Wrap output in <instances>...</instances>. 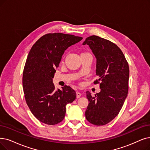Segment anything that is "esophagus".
I'll return each mask as SVG.
<instances>
[{
    "mask_svg": "<svg viewBox=\"0 0 150 150\" xmlns=\"http://www.w3.org/2000/svg\"><path fill=\"white\" fill-rule=\"evenodd\" d=\"M81 96V93H80L79 92H76V97H77V98H79Z\"/></svg>",
    "mask_w": 150,
    "mask_h": 150,
    "instance_id": "1",
    "label": "esophagus"
}]
</instances>
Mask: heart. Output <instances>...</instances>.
<instances>
[{
	"instance_id": "heart-1",
	"label": "heart",
	"mask_w": 150,
	"mask_h": 150,
	"mask_svg": "<svg viewBox=\"0 0 150 150\" xmlns=\"http://www.w3.org/2000/svg\"><path fill=\"white\" fill-rule=\"evenodd\" d=\"M82 54H86V53H82Z\"/></svg>"
}]
</instances>
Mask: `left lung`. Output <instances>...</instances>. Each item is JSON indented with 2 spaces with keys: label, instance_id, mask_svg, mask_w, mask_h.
Masks as SVG:
<instances>
[{
  "label": "left lung",
  "instance_id": "8db88e82",
  "mask_svg": "<svg viewBox=\"0 0 150 150\" xmlns=\"http://www.w3.org/2000/svg\"><path fill=\"white\" fill-rule=\"evenodd\" d=\"M97 60L96 75L100 92L92 97L86 91L88 105L85 112L87 120L96 125H103L115 119L121 110L128 93L129 68L122 52L114 43L97 35L83 42Z\"/></svg>",
  "mask_w": 150,
  "mask_h": 150
}]
</instances>
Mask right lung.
I'll return each mask as SVG.
<instances>
[{"label": "right lung", "mask_w": 150, "mask_h": 150, "mask_svg": "<svg viewBox=\"0 0 150 150\" xmlns=\"http://www.w3.org/2000/svg\"><path fill=\"white\" fill-rule=\"evenodd\" d=\"M82 38L63 33L47 34L32 47L23 74V87L26 103L39 121L55 125L63 121L66 106L76 99L69 86L55 88L53 78L65 50Z\"/></svg>", "instance_id": "1"}]
</instances>
